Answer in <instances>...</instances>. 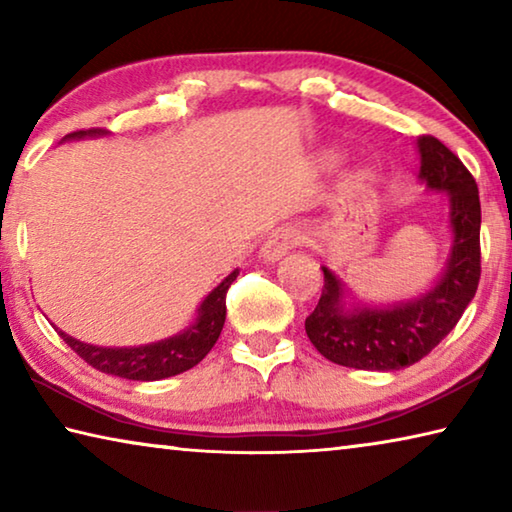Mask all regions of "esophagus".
<instances>
[{
    "label": "esophagus",
    "instance_id": "esophagus-1",
    "mask_svg": "<svg viewBox=\"0 0 512 512\" xmlns=\"http://www.w3.org/2000/svg\"><path fill=\"white\" fill-rule=\"evenodd\" d=\"M298 241H300L298 230H293V228L275 230L273 235L264 241L262 250H259V257H262L264 262H277V259H282L284 255H287L289 250L298 244Z\"/></svg>",
    "mask_w": 512,
    "mask_h": 512
}]
</instances>
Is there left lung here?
<instances>
[{
	"mask_svg": "<svg viewBox=\"0 0 512 512\" xmlns=\"http://www.w3.org/2000/svg\"><path fill=\"white\" fill-rule=\"evenodd\" d=\"M418 153V178L427 189L447 194L452 253L429 291L388 307H345L343 282L323 266V293L305 329L314 348L339 366L384 372L413 366L452 332L479 287V187L436 137H418Z\"/></svg>",
	"mask_w": 512,
	"mask_h": 512,
	"instance_id": "left-lung-1",
	"label": "left lung"
}]
</instances>
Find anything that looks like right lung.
<instances>
[{
	"mask_svg": "<svg viewBox=\"0 0 512 512\" xmlns=\"http://www.w3.org/2000/svg\"><path fill=\"white\" fill-rule=\"evenodd\" d=\"M94 135H103V131L92 128V131L69 133L67 137L79 140V137ZM237 275L239 268H235L219 287L210 291V296L198 307V316L192 325L158 343L140 345V348H99V345L72 339L63 329H58V334L83 361H88L92 368L106 372V375L133 381H158L180 375V372L194 368L198 361H203L205 354L214 348L216 339L221 336L225 323V293H228L230 284L237 280Z\"/></svg>",
	"mask_w": 512,
	"mask_h": 512,
	"instance_id": "add662e5",
	"label": "right lung"
}]
</instances>
